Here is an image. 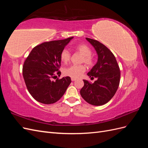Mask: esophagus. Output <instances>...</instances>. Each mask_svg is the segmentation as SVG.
Returning <instances> with one entry per match:
<instances>
[{"label":"esophagus","mask_w":148,"mask_h":148,"mask_svg":"<svg viewBox=\"0 0 148 148\" xmlns=\"http://www.w3.org/2000/svg\"><path fill=\"white\" fill-rule=\"evenodd\" d=\"M71 81H72V82H74V81H75V80H76V78H71Z\"/></svg>","instance_id":"34e87169"}]
</instances>
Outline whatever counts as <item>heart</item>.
<instances>
[{"label":"heart","instance_id":"b5f03b06","mask_svg":"<svg viewBox=\"0 0 148 148\" xmlns=\"http://www.w3.org/2000/svg\"><path fill=\"white\" fill-rule=\"evenodd\" d=\"M75 49L78 52L83 56L82 62L87 65L88 66H91L94 63L93 57L91 56L92 51L86 44H79L75 47ZM71 59V55L70 52L65 49L61 52L60 59L64 63H67ZM86 71V67L83 65H71L64 70V73L65 75L68 77L77 78L81 77L84 71Z\"/></svg>","mask_w":148,"mask_h":148}]
</instances>
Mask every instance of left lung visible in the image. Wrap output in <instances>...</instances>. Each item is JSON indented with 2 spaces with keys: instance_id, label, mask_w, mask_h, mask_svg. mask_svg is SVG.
Returning a JSON list of instances; mask_svg holds the SVG:
<instances>
[{
  "instance_id": "8db88e82",
  "label": "left lung",
  "mask_w": 148,
  "mask_h": 148,
  "mask_svg": "<svg viewBox=\"0 0 148 148\" xmlns=\"http://www.w3.org/2000/svg\"><path fill=\"white\" fill-rule=\"evenodd\" d=\"M86 39L95 48L98 57L97 63L87 75L97 80L93 83L83 80L84 86L80 90V95L89 104L102 106L108 102L117 90L120 69L115 56L106 46L96 40Z\"/></svg>"
}]
</instances>
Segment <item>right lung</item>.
Instances as JSON below:
<instances>
[{
	"mask_svg": "<svg viewBox=\"0 0 148 148\" xmlns=\"http://www.w3.org/2000/svg\"><path fill=\"white\" fill-rule=\"evenodd\" d=\"M73 38L43 42L36 46L26 58L23 66V76L30 95L45 104L56 102L63 96L71 83L70 77L56 81L60 75V53Z\"/></svg>",
	"mask_w": 148,
	"mask_h": 148,
	"instance_id": "obj_1",
	"label": "right lung"
}]
</instances>
